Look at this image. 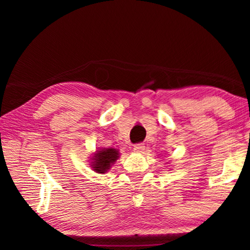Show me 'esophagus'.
Masks as SVG:
<instances>
[{"instance_id":"obj_1","label":"esophagus","mask_w":250,"mask_h":250,"mask_svg":"<svg viewBox=\"0 0 250 250\" xmlns=\"http://www.w3.org/2000/svg\"><path fill=\"white\" fill-rule=\"evenodd\" d=\"M145 145L143 143H137V145H134L133 146V150L135 152H138V153H141V152H143V150H145Z\"/></svg>"}]
</instances>
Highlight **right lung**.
Wrapping results in <instances>:
<instances>
[{
  "mask_svg": "<svg viewBox=\"0 0 250 250\" xmlns=\"http://www.w3.org/2000/svg\"><path fill=\"white\" fill-rule=\"evenodd\" d=\"M118 158H119V151L113 149V147L97 151V153L92 158V160H94V162L91 164L92 168L97 173H105L116 162Z\"/></svg>",
  "mask_w": 250,
  "mask_h": 250,
  "instance_id": "obj_1",
  "label": "right lung"
}]
</instances>
